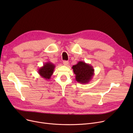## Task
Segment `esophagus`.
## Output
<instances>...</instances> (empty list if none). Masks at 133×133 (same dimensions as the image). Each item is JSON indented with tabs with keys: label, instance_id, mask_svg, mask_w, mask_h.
<instances>
[{
	"label": "esophagus",
	"instance_id": "obj_1",
	"mask_svg": "<svg viewBox=\"0 0 133 133\" xmlns=\"http://www.w3.org/2000/svg\"><path fill=\"white\" fill-rule=\"evenodd\" d=\"M63 64H64V65L65 66H68L69 62L67 61H63Z\"/></svg>",
	"mask_w": 133,
	"mask_h": 133
}]
</instances>
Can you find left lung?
Wrapping results in <instances>:
<instances>
[{
  "mask_svg": "<svg viewBox=\"0 0 133 133\" xmlns=\"http://www.w3.org/2000/svg\"><path fill=\"white\" fill-rule=\"evenodd\" d=\"M72 68L75 75L76 81L82 84L89 82L94 75V69L93 66L85 62L80 61Z\"/></svg>",
  "mask_w": 133,
  "mask_h": 133,
  "instance_id": "obj_1",
  "label": "left lung"
}]
</instances>
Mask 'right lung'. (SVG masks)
<instances>
[{
  "instance_id": "1",
  "label": "right lung",
  "mask_w": 133,
  "mask_h": 133,
  "mask_svg": "<svg viewBox=\"0 0 133 133\" xmlns=\"http://www.w3.org/2000/svg\"><path fill=\"white\" fill-rule=\"evenodd\" d=\"M55 66L50 61L45 62L43 66L38 69V73L43 78L46 80L51 79V76L53 74Z\"/></svg>"
}]
</instances>
